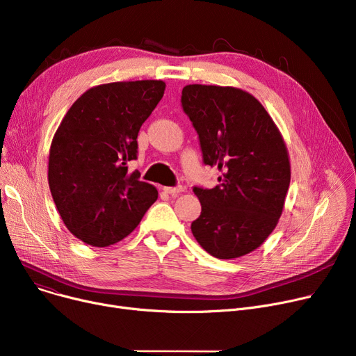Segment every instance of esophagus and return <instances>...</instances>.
Wrapping results in <instances>:
<instances>
[{
    "instance_id": "1",
    "label": "esophagus",
    "mask_w": 356,
    "mask_h": 356,
    "mask_svg": "<svg viewBox=\"0 0 356 356\" xmlns=\"http://www.w3.org/2000/svg\"><path fill=\"white\" fill-rule=\"evenodd\" d=\"M164 192L168 193V195L176 196L177 193L183 192V186H173V188H164Z\"/></svg>"
}]
</instances>
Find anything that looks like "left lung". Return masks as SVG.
I'll return each mask as SVG.
<instances>
[{"mask_svg":"<svg viewBox=\"0 0 356 356\" xmlns=\"http://www.w3.org/2000/svg\"><path fill=\"white\" fill-rule=\"evenodd\" d=\"M181 108L199 136L203 163L220 172L213 189L193 188L202 212L192 234L219 259L250 254L283 212L290 184L284 140L264 106L242 89L188 85Z\"/></svg>","mask_w":356,"mask_h":356,"instance_id":"1","label":"left lung"}]
</instances>
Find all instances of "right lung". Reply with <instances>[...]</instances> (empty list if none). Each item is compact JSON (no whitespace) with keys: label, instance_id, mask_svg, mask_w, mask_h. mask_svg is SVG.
I'll list each match as a JSON object with an SVG mask.
<instances>
[{"label":"right lung","instance_id":"right-lung-1","mask_svg":"<svg viewBox=\"0 0 356 356\" xmlns=\"http://www.w3.org/2000/svg\"><path fill=\"white\" fill-rule=\"evenodd\" d=\"M165 89L163 81L90 88L66 112L49 154V186L66 228L93 247L117 244L157 200L154 186L128 173L138 131Z\"/></svg>","mask_w":356,"mask_h":356}]
</instances>
